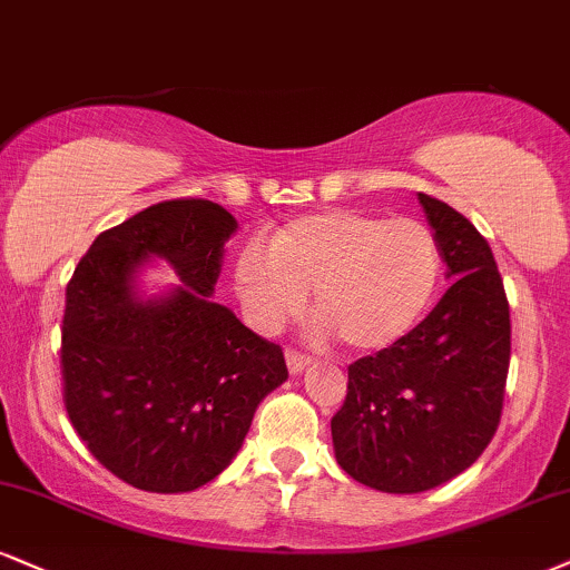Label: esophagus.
<instances>
[{"label":"esophagus","mask_w":570,"mask_h":570,"mask_svg":"<svg viewBox=\"0 0 570 570\" xmlns=\"http://www.w3.org/2000/svg\"><path fill=\"white\" fill-rule=\"evenodd\" d=\"M285 362H287V370H291L293 375H298L301 370H306L308 364H312V356L301 354V351H296V348H287L285 351Z\"/></svg>","instance_id":"esophagus-1"}]
</instances>
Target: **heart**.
I'll use <instances>...</instances> for the list:
<instances>
[{"mask_svg":"<svg viewBox=\"0 0 570 570\" xmlns=\"http://www.w3.org/2000/svg\"><path fill=\"white\" fill-rule=\"evenodd\" d=\"M441 277L433 229L356 208L301 216L269 245L237 253L235 285L248 320L264 333L283 327L314 287L320 327L351 348L375 351L410 333Z\"/></svg>","mask_w":570,"mask_h":570,"instance_id":"obj_1","label":"heart"}]
</instances>
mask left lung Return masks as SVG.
Returning a JSON list of instances; mask_svg holds the SVG:
<instances>
[{"label": "left lung", "mask_w": 570, "mask_h": 570, "mask_svg": "<svg viewBox=\"0 0 570 570\" xmlns=\"http://www.w3.org/2000/svg\"><path fill=\"white\" fill-rule=\"evenodd\" d=\"M452 287L417 327L348 364L338 465L364 487L417 494L473 465L494 439L510 367V304L487 237L420 193Z\"/></svg>", "instance_id": "1"}]
</instances>
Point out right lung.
I'll use <instances>...</instances> for the list:
<instances>
[{
  "label": "right lung",
  "mask_w": 570,
  "mask_h": 570,
  "mask_svg": "<svg viewBox=\"0 0 570 570\" xmlns=\"http://www.w3.org/2000/svg\"><path fill=\"white\" fill-rule=\"evenodd\" d=\"M235 216L203 198L164 200L97 235L66 287L62 402L102 468L179 494L240 452L253 412L287 377L285 354L214 304ZM166 257L183 285L142 302L134 272Z\"/></svg>",
  "instance_id": "add662e5"
}]
</instances>
